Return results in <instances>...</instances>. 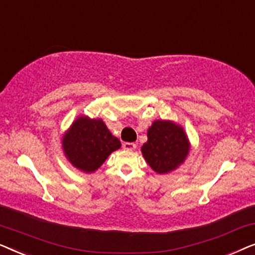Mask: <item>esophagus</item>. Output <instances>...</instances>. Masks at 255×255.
<instances>
[{
  "label": "esophagus",
  "mask_w": 255,
  "mask_h": 255,
  "mask_svg": "<svg viewBox=\"0 0 255 255\" xmlns=\"http://www.w3.org/2000/svg\"><path fill=\"white\" fill-rule=\"evenodd\" d=\"M135 147H137V145L134 142H124L123 144V148L128 149V151H134Z\"/></svg>",
  "instance_id": "obj_1"
}]
</instances>
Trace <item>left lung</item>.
<instances>
[{
  "label": "left lung",
  "mask_w": 255,
  "mask_h": 255,
  "mask_svg": "<svg viewBox=\"0 0 255 255\" xmlns=\"http://www.w3.org/2000/svg\"><path fill=\"white\" fill-rule=\"evenodd\" d=\"M190 141L184 128L173 121L158 120L147 130L141 154L155 173L168 174L186 161Z\"/></svg>",
  "instance_id": "obj_1"
}]
</instances>
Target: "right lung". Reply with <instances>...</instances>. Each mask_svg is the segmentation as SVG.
I'll return each mask as SVG.
<instances>
[{
	"instance_id": "obj_1",
	"label": "right lung",
	"mask_w": 255,
	"mask_h": 255,
	"mask_svg": "<svg viewBox=\"0 0 255 255\" xmlns=\"http://www.w3.org/2000/svg\"><path fill=\"white\" fill-rule=\"evenodd\" d=\"M61 146L73 167L90 174L96 172L122 144L101 118L80 115L62 135Z\"/></svg>"
}]
</instances>
